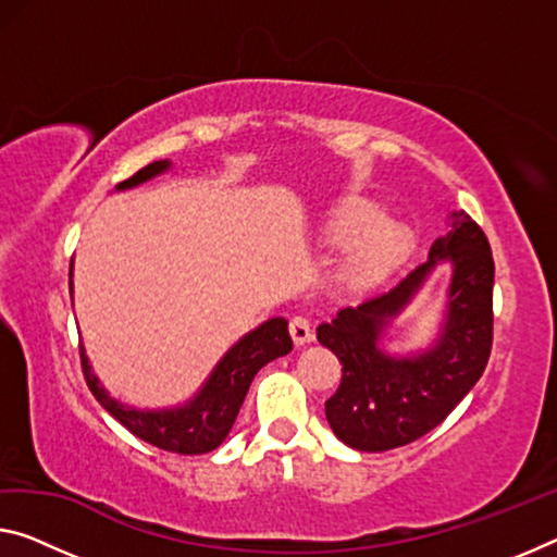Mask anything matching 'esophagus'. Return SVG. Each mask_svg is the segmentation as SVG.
I'll return each instance as SVG.
<instances>
[{"label":"esophagus","instance_id":"esophagus-1","mask_svg":"<svg viewBox=\"0 0 557 557\" xmlns=\"http://www.w3.org/2000/svg\"><path fill=\"white\" fill-rule=\"evenodd\" d=\"M288 333L290 338H294L296 346H304L308 341L313 338V329H311V321L306 319V315H294L288 323Z\"/></svg>","mask_w":557,"mask_h":557}]
</instances>
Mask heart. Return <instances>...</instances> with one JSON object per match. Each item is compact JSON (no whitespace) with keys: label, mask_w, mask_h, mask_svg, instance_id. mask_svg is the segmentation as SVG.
<instances>
[{"label":"heart","mask_w":557,"mask_h":557,"mask_svg":"<svg viewBox=\"0 0 557 557\" xmlns=\"http://www.w3.org/2000/svg\"><path fill=\"white\" fill-rule=\"evenodd\" d=\"M321 242L329 249H348L344 278L356 288L379 284L410 251L408 228L383 219L371 203L338 209L323 224Z\"/></svg>","instance_id":"1"}]
</instances>
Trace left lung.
Masks as SVG:
<instances>
[{
	"mask_svg": "<svg viewBox=\"0 0 557 557\" xmlns=\"http://www.w3.org/2000/svg\"><path fill=\"white\" fill-rule=\"evenodd\" d=\"M438 260L454 263L447 326L440 344L413 359H391L377 348L382 329L407 305ZM495 263L483 228L466 213L435 238L428 261L388 294L344 308L315 329L336 354L341 386L326 400L338 441L356 450H391L421 438L450 416L481 379L493 346Z\"/></svg>",
	"mask_w": 557,
	"mask_h": 557,
	"instance_id": "obj_1",
	"label": "left lung"
}]
</instances>
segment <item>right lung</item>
<instances>
[{"instance_id": "obj_1", "label": "right lung", "mask_w": 557, "mask_h": 557, "mask_svg": "<svg viewBox=\"0 0 557 557\" xmlns=\"http://www.w3.org/2000/svg\"><path fill=\"white\" fill-rule=\"evenodd\" d=\"M169 169V161H153V164L136 171L134 176L119 184V189H132V186L147 182V178L161 174ZM294 341L288 336L286 319H271L244 336L238 344L221 358L213 368L207 386L199 396L189 400L184 408L171 410H136L116 404L109 393L99 386V379L91 373L84 348H79L82 371L94 398L104 406L111 416L132 431L136 438L151 443L161 450L182 453V456H199L219 448L234 425L238 408H242L246 393L259 373V368L278 356H286Z\"/></svg>"}]
</instances>
